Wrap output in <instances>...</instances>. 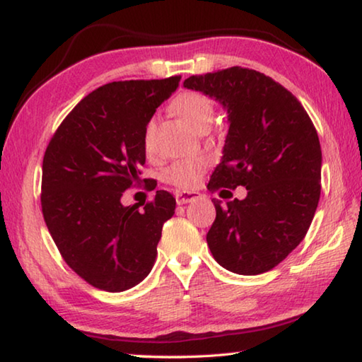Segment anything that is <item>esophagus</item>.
<instances>
[{"label": "esophagus", "mask_w": 362, "mask_h": 362, "mask_svg": "<svg viewBox=\"0 0 362 362\" xmlns=\"http://www.w3.org/2000/svg\"><path fill=\"white\" fill-rule=\"evenodd\" d=\"M198 198H199V193H196V192H177L175 193V201L179 206L192 203V201L198 199Z\"/></svg>", "instance_id": "obj_1"}]
</instances>
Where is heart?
Returning <instances> with one entry per match:
<instances>
[{"label":"heart","instance_id":"1","mask_svg":"<svg viewBox=\"0 0 362 362\" xmlns=\"http://www.w3.org/2000/svg\"><path fill=\"white\" fill-rule=\"evenodd\" d=\"M173 112L185 122L189 129L196 131L203 124H211L214 118V105L204 94L194 93V90H183L170 103ZM153 132V121L146 124L145 129V148L150 150ZM206 169L204 159H187L179 161L166 170V180L179 188H193L198 185Z\"/></svg>","mask_w":362,"mask_h":362}]
</instances>
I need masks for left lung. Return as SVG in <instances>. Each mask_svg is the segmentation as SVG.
<instances>
[{
	"instance_id": "1",
	"label": "left lung",
	"mask_w": 362,
	"mask_h": 362,
	"mask_svg": "<svg viewBox=\"0 0 362 362\" xmlns=\"http://www.w3.org/2000/svg\"><path fill=\"white\" fill-rule=\"evenodd\" d=\"M228 113L223 158L207 188L246 187L222 206L206 240L218 265L260 274L283 262L308 231L321 194L320 137L297 97L260 71L231 66L183 81Z\"/></svg>"
}]
</instances>
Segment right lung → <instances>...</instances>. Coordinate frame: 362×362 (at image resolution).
<instances>
[{
  "label": "right lung",
  "instance_id": "obj_1",
  "mask_svg": "<svg viewBox=\"0 0 362 362\" xmlns=\"http://www.w3.org/2000/svg\"><path fill=\"white\" fill-rule=\"evenodd\" d=\"M179 81L100 86L66 115L42 158L47 230L66 265L100 291H127L148 276L163 225L174 216L175 198L164 189L142 211L122 206L121 196L140 183L146 124Z\"/></svg>",
  "mask_w": 362,
  "mask_h": 362
}]
</instances>
